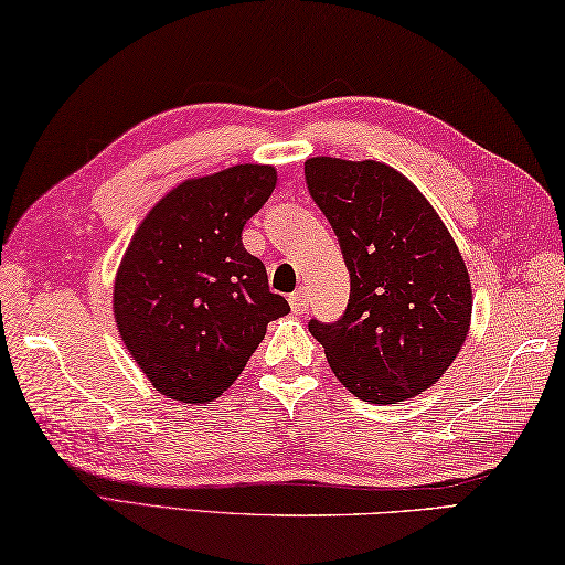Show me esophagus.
Instances as JSON below:
<instances>
[{"mask_svg": "<svg viewBox=\"0 0 565 565\" xmlns=\"http://www.w3.org/2000/svg\"><path fill=\"white\" fill-rule=\"evenodd\" d=\"M289 303H291V311L294 313H306L309 311V296L306 291H296L289 296Z\"/></svg>", "mask_w": 565, "mask_h": 565, "instance_id": "34e87169", "label": "esophagus"}]
</instances>
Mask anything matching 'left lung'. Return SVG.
<instances>
[{
    "label": "left lung",
    "instance_id": "1",
    "mask_svg": "<svg viewBox=\"0 0 565 565\" xmlns=\"http://www.w3.org/2000/svg\"><path fill=\"white\" fill-rule=\"evenodd\" d=\"M313 202L341 244L351 299L335 323H309L355 397L403 403L455 363L471 321V284L445 222L403 172L375 160L309 158Z\"/></svg>",
    "mask_w": 565,
    "mask_h": 565
}]
</instances>
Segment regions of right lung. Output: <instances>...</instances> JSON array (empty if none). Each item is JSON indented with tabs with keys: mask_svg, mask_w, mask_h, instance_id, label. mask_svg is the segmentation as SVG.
<instances>
[{
	"mask_svg": "<svg viewBox=\"0 0 565 565\" xmlns=\"http://www.w3.org/2000/svg\"><path fill=\"white\" fill-rule=\"evenodd\" d=\"M276 188L271 166H234L170 190L132 234L113 286V316L160 395L212 403L289 313L269 291L242 230Z\"/></svg>",
	"mask_w": 565,
	"mask_h": 565,
	"instance_id": "add662e5",
	"label": "right lung"
}]
</instances>
